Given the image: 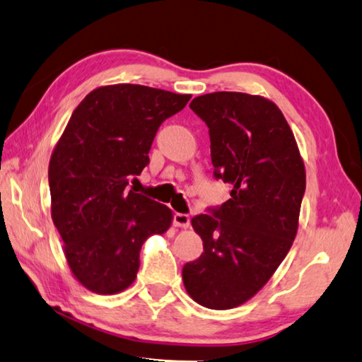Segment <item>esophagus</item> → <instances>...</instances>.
<instances>
[{"instance_id":"esophagus-1","label":"esophagus","mask_w":362,"mask_h":362,"mask_svg":"<svg viewBox=\"0 0 362 362\" xmlns=\"http://www.w3.org/2000/svg\"><path fill=\"white\" fill-rule=\"evenodd\" d=\"M174 225L179 228H188L189 226V216L187 214H174Z\"/></svg>"}]
</instances>
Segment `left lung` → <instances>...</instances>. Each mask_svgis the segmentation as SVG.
<instances>
[{"label": "left lung", "mask_w": 362, "mask_h": 362, "mask_svg": "<svg viewBox=\"0 0 362 362\" xmlns=\"http://www.w3.org/2000/svg\"><path fill=\"white\" fill-rule=\"evenodd\" d=\"M206 122L215 179L231 199L192 218L204 253L183 266L187 293L226 310L258 293L290 252L305 193V168L281 110L262 96L215 91L194 98Z\"/></svg>", "instance_id": "obj_1"}]
</instances>
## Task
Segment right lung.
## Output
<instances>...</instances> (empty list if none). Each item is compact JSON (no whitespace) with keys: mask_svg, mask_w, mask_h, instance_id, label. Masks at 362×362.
<instances>
[{"mask_svg":"<svg viewBox=\"0 0 362 362\" xmlns=\"http://www.w3.org/2000/svg\"><path fill=\"white\" fill-rule=\"evenodd\" d=\"M189 98L117 83L90 91L72 112L52 153L49 187L64 256L87 290H127L139 271L144 242L169 229L170 209L127 185L150 163L161 123Z\"/></svg>","mask_w":362,"mask_h":362,"instance_id":"add662e5","label":"right lung"}]
</instances>
